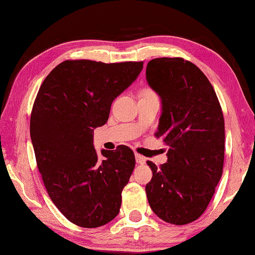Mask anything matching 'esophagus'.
I'll return each mask as SVG.
<instances>
[{"mask_svg": "<svg viewBox=\"0 0 255 255\" xmlns=\"http://www.w3.org/2000/svg\"><path fill=\"white\" fill-rule=\"evenodd\" d=\"M135 158H136V162L138 163V164H144L145 162H146V158L143 156V155H140V154H135Z\"/></svg>", "mask_w": 255, "mask_h": 255, "instance_id": "34e87169", "label": "esophagus"}]
</instances>
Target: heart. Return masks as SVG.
I'll list each match as a JSON object with an SVG mask.
<instances>
[{
	"mask_svg": "<svg viewBox=\"0 0 255 255\" xmlns=\"http://www.w3.org/2000/svg\"><path fill=\"white\" fill-rule=\"evenodd\" d=\"M143 94H154L150 90H145V91L143 92Z\"/></svg>",
	"mask_w": 255,
	"mask_h": 255,
	"instance_id": "b5f03b06",
	"label": "heart"
}]
</instances>
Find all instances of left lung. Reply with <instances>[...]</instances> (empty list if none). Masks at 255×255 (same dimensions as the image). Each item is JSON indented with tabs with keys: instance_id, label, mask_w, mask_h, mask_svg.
I'll use <instances>...</instances> for the list:
<instances>
[{
	"instance_id": "left-lung-1",
	"label": "left lung",
	"mask_w": 255,
	"mask_h": 255,
	"mask_svg": "<svg viewBox=\"0 0 255 255\" xmlns=\"http://www.w3.org/2000/svg\"><path fill=\"white\" fill-rule=\"evenodd\" d=\"M148 85L162 100L155 136L169 146L167 162L146 184L150 208L164 222L185 225L205 213L223 174L225 124L206 75L181 57L149 60Z\"/></svg>"
}]
</instances>
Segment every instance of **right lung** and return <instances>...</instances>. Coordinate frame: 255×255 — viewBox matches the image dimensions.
I'll return each mask as SVG.
<instances>
[{
    "mask_svg": "<svg viewBox=\"0 0 255 255\" xmlns=\"http://www.w3.org/2000/svg\"><path fill=\"white\" fill-rule=\"evenodd\" d=\"M143 64L65 60L38 91L30 118L38 170L51 201L77 226L100 227L119 214L135 155L120 145L102 149L100 159L93 130L108 122L111 103L137 79Z\"/></svg>",
    "mask_w": 255,
    "mask_h": 255,
    "instance_id": "1",
    "label": "right lung"
}]
</instances>
